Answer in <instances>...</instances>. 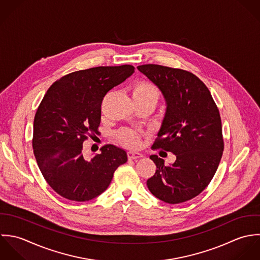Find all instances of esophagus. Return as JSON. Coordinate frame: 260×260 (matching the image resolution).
Listing matches in <instances>:
<instances>
[{
    "mask_svg": "<svg viewBox=\"0 0 260 260\" xmlns=\"http://www.w3.org/2000/svg\"><path fill=\"white\" fill-rule=\"evenodd\" d=\"M143 155L142 154H140V153H138V152H132V151H129L128 153H127V157L129 158V159H137V158H141V157H143Z\"/></svg>",
    "mask_w": 260,
    "mask_h": 260,
    "instance_id": "obj_1",
    "label": "esophagus"
}]
</instances>
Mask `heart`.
<instances>
[{"instance_id": "b5f03b06", "label": "heart", "mask_w": 260, "mask_h": 260, "mask_svg": "<svg viewBox=\"0 0 260 260\" xmlns=\"http://www.w3.org/2000/svg\"><path fill=\"white\" fill-rule=\"evenodd\" d=\"M132 95L135 103L150 102L156 105L159 100V90L154 83L147 80L137 81L132 87ZM118 141L128 147L137 148L140 144V135L131 128H123L117 135Z\"/></svg>"}]
</instances>
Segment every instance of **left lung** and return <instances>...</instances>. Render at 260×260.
Segmentation results:
<instances>
[{
    "instance_id": "left-lung-1",
    "label": "left lung",
    "mask_w": 260,
    "mask_h": 260,
    "mask_svg": "<svg viewBox=\"0 0 260 260\" xmlns=\"http://www.w3.org/2000/svg\"><path fill=\"white\" fill-rule=\"evenodd\" d=\"M161 91L167 104L153 149L173 153L170 166L156 155L155 175L147 181L157 199L179 204L198 196L209 185L221 160L224 141L219 109L207 86L193 73L157 64L138 66Z\"/></svg>"
}]
</instances>
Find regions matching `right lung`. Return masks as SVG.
I'll list each match as a JSON object with an SVG mask.
<instances>
[{"instance_id": "obj_1", "label": "right lung", "mask_w": 260, "mask_h": 260, "mask_svg": "<svg viewBox=\"0 0 260 260\" xmlns=\"http://www.w3.org/2000/svg\"><path fill=\"white\" fill-rule=\"evenodd\" d=\"M134 72L132 65L75 71L55 81L44 95L34 117L33 152L44 179L63 198L84 202L98 197L126 162L125 151L113 145L90 158L82 145L99 133L105 94Z\"/></svg>"}]
</instances>
